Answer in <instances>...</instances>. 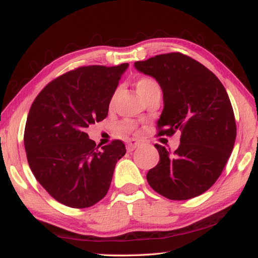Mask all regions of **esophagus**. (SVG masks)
I'll list each match as a JSON object with an SVG mask.
<instances>
[{"mask_svg":"<svg viewBox=\"0 0 258 258\" xmlns=\"http://www.w3.org/2000/svg\"><path fill=\"white\" fill-rule=\"evenodd\" d=\"M140 146V142H138L137 140H128V141H126V149L127 151H133L137 149V148Z\"/></svg>","mask_w":258,"mask_h":258,"instance_id":"esophagus-1","label":"esophagus"}]
</instances>
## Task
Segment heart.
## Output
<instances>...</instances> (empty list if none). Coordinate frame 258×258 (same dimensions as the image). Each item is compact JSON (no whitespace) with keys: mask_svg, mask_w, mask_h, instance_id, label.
I'll return each mask as SVG.
<instances>
[{"mask_svg":"<svg viewBox=\"0 0 258 258\" xmlns=\"http://www.w3.org/2000/svg\"><path fill=\"white\" fill-rule=\"evenodd\" d=\"M135 87H137V91L140 97L142 98V100H145L146 98L150 97L152 94H156V93H161V89L157 81H155L154 78L151 77H141L139 78L135 83ZM118 94H119V89L115 91V93L112 94V98H111V102L113 103L118 98ZM133 127V124L132 123H125L123 126V130L124 131H132Z\"/></svg>","mask_w":258,"mask_h":258,"instance_id":"1","label":"heart"}]
</instances>
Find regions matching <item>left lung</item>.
Instances as JSON below:
<instances>
[{
    "instance_id": "left-lung-1",
    "label": "left lung",
    "mask_w": 258,
    "mask_h": 258,
    "mask_svg": "<svg viewBox=\"0 0 258 258\" xmlns=\"http://www.w3.org/2000/svg\"><path fill=\"white\" fill-rule=\"evenodd\" d=\"M134 67L154 77L163 91L158 134L181 132L174 152L155 145L159 163L147 181L171 200L197 197L220 177L233 150L237 126L226 90L204 64L178 52L137 61Z\"/></svg>"
}]
</instances>
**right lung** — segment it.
<instances>
[{
	"label": "right lung",
	"instance_id": "obj_1",
	"mask_svg": "<svg viewBox=\"0 0 258 258\" xmlns=\"http://www.w3.org/2000/svg\"><path fill=\"white\" fill-rule=\"evenodd\" d=\"M128 63L86 66L49 83L34 100L24 143L29 167L56 202L86 208L107 195L115 166L126 154L113 140L99 149L85 130L103 120Z\"/></svg>",
	"mask_w": 258,
	"mask_h": 258
}]
</instances>
